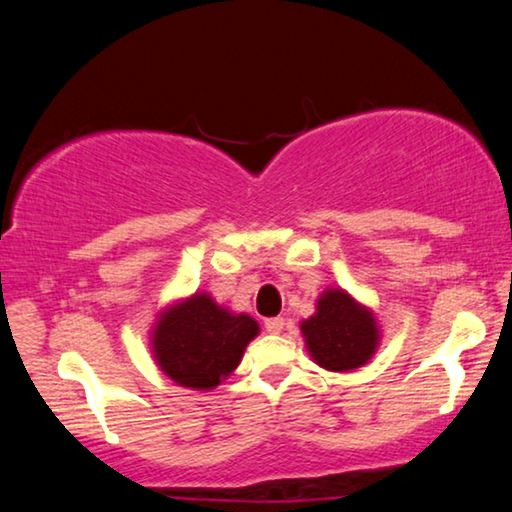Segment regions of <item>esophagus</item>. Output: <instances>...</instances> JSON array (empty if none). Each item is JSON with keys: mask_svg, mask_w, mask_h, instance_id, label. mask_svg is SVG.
Here are the masks:
<instances>
[{"mask_svg": "<svg viewBox=\"0 0 512 512\" xmlns=\"http://www.w3.org/2000/svg\"><path fill=\"white\" fill-rule=\"evenodd\" d=\"M264 329H266L268 334H280L282 329H284V318H280V316L266 318V320H264Z\"/></svg>", "mask_w": 512, "mask_h": 512, "instance_id": "esophagus-1", "label": "esophagus"}]
</instances>
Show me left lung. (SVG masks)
<instances>
[{
  "instance_id": "obj_1",
  "label": "left lung",
  "mask_w": 512,
  "mask_h": 512,
  "mask_svg": "<svg viewBox=\"0 0 512 512\" xmlns=\"http://www.w3.org/2000/svg\"><path fill=\"white\" fill-rule=\"evenodd\" d=\"M309 357L332 372L357 370L377 352L381 332L375 311L345 289H325L316 300V314L300 323Z\"/></svg>"
}]
</instances>
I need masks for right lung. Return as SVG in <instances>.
<instances>
[{
    "label": "right lung",
    "instance_id": "1",
    "mask_svg": "<svg viewBox=\"0 0 512 512\" xmlns=\"http://www.w3.org/2000/svg\"><path fill=\"white\" fill-rule=\"evenodd\" d=\"M259 325L248 314H232L205 291L164 307L151 327V352L158 368L178 386L212 391L235 370Z\"/></svg>",
    "mask_w": 512,
    "mask_h": 512
}]
</instances>
